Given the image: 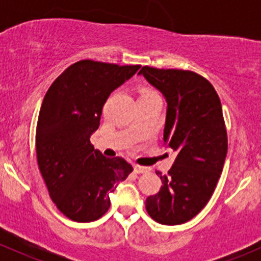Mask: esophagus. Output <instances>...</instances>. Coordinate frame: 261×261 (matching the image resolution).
<instances>
[{"instance_id": "1", "label": "esophagus", "mask_w": 261, "mask_h": 261, "mask_svg": "<svg viewBox=\"0 0 261 261\" xmlns=\"http://www.w3.org/2000/svg\"><path fill=\"white\" fill-rule=\"evenodd\" d=\"M134 172L138 173V174H141V173L149 172V168L143 167V165H139V164H134Z\"/></svg>"}]
</instances>
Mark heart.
<instances>
[{"label": "heart", "mask_w": 261, "mask_h": 261, "mask_svg": "<svg viewBox=\"0 0 261 261\" xmlns=\"http://www.w3.org/2000/svg\"><path fill=\"white\" fill-rule=\"evenodd\" d=\"M154 96H158L156 92H155L154 89L150 88V87L144 86L139 89V98H146V97H154Z\"/></svg>", "instance_id": "b5f03b06"}]
</instances>
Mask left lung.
<instances>
[{
	"instance_id": "left-lung-1",
	"label": "left lung",
	"mask_w": 261,
	"mask_h": 261,
	"mask_svg": "<svg viewBox=\"0 0 261 261\" xmlns=\"http://www.w3.org/2000/svg\"><path fill=\"white\" fill-rule=\"evenodd\" d=\"M168 102L164 141L177 151L163 186L146 198L150 217L163 225H180L203 210L222 173L227 133L222 106L213 86L192 70L141 68Z\"/></svg>"
}]
</instances>
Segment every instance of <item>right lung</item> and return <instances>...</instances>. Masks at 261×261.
Instances as JSON below:
<instances>
[{"instance_id": "add662e5", "label": "right lung", "mask_w": 261, "mask_h": 261, "mask_svg": "<svg viewBox=\"0 0 261 261\" xmlns=\"http://www.w3.org/2000/svg\"><path fill=\"white\" fill-rule=\"evenodd\" d=\"M139 68L80 60L53 82L44 97L36 125V159L50 198L69 220L101 218L111 204L110 194L134 170L123 158L103 156L89 138L98 128L111 92Z\"/></svg>"}]
</instances>
